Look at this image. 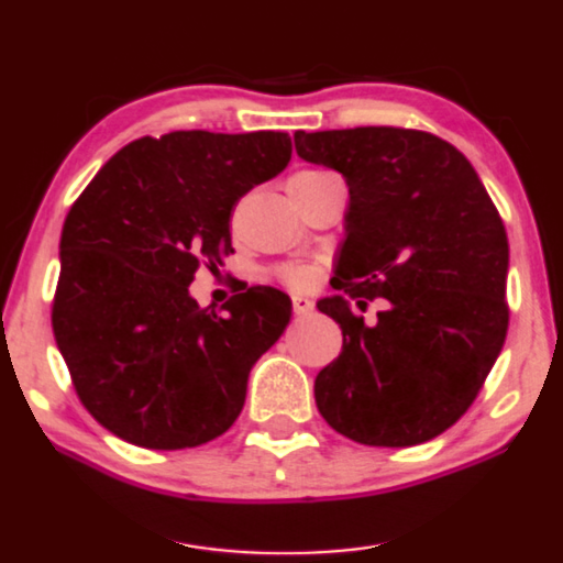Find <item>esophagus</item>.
<instances>
[{"label": "esophagus", "instance_id": "34e87169", "mask_svg": "<svg viewBox=\"0 0 563 563\" xmlns=\"http://www.w3.org/2000/svg\"><path fill=\"white\" fill-rule=\"evenodd\" d=\"M292 311L296 316H303V313H311L313 311V303L303 296H292Z\"/></svg>", "mask_w": 563, "mask_h": 563}]
</instances>
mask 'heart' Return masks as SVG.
Listing matches in <instances>:
<instances>
[{
    "label": "heart",
    "instance_id": "obj_1",
    "mask_svg": "<svg viewBox=\"0 0 563 563\" xmlns=\"http://www.w3.org/2000/svg\"><path fill=\"white\" fill-rule=\"evenodd\" d=\"M327 176H334V173L321 170V168H303V170L292 173L288 186H292V184H313V180H321ZM280 278L285 283L296 285V288H303V285L311 280V271H308V267H303V265H285L280 271Z\"/></svg>",
    "mask_w": 563,
    "mask_h": 563
}]
</instances>
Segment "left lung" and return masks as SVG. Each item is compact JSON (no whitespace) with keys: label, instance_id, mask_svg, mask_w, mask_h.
<instances>
[{"label":"left lung","instance_id":"8db88e82","mask_svg":"<svg viewBox=\"0 0 563 563\" xmlns=\"http://www.w3.org/2000/svg\"><path fill=\"white\" fill-rule=\"evenodd\" d=\"M308 163L350 186L344 242L319 300L342 327L339 357L316 375L331 429L367 446H416L466 413L508 334V234L477 170L437 134L354 126L292 134ZM387 297L378 321L363 310Z\"/></svg>","mask_w":563,"mask_h":563}]
</instances>
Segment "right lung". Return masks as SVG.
<instances>
[{"label":"right lung","mask_w":563,"mask_h":563,"mask_svg":"<svg viewBox=\"0 0 563 563\" xmlns=\"http://www.w3.org/2000/svg\"><path fill=\"white\" fill-rule=\"evenodd\" d=\"M285 132L178 130L109 157L60 234L53 334L84 408L142 449L217 439L242 413L252 364L292 303L255 285L219 311L188 296L232 250L229 217L288 165Z\"/></svg>","instance_id":"add662e5"}]
</instances>
